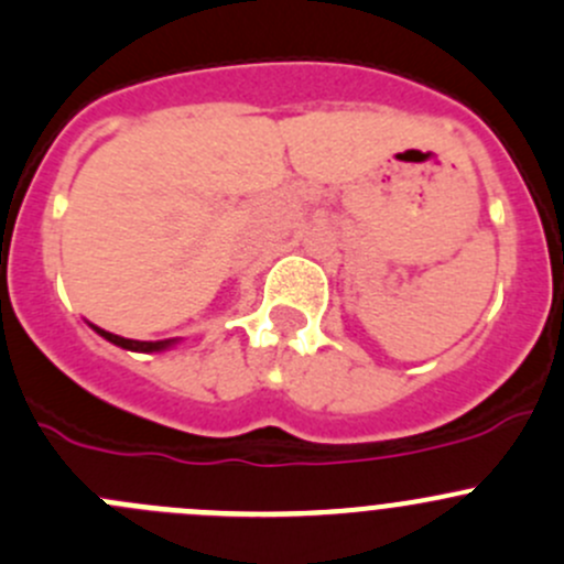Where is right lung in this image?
<instances>
[{
	"label": "right lung",
	"instance_id": "obj_1",
	"mask_svg": "<svg viewBox=\"0 0 564 564\" xmlns=\"http://www.w3.org/2000/svg\"><path fill=\"white\" fill-rule=\"evenodd\" d=\"M90 327L98 333V336L107 338L109 344H115V347L131 349V352H162V349H167V347H173V344H176V338H165V341H134V338L115 336V333L101 330V327H96V325H90Z\"/></svg>",
	"mask_w": 564,
	"mask_h": 564
}]
</instances>
